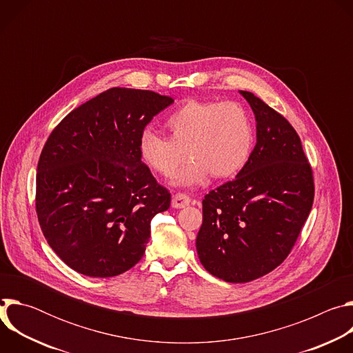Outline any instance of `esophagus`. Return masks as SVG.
I'll list each match as a JSON object with an SVG mask.
<instances>
[{
	"instance_id": "esophagus-1",
	"label": "esophagus",
	"mask_w": 353,
	"mask_h": 353,
	"mask_svg": "<svg viewBox=\"0 0 353 353\" xmlns=\"http://www.w3.org/2000/svg\"><path fill=\"white\" fill-rule=\"evenodd\" d=\"M190 203H191V198L188 195H185V194H181V192L174 194L173 198H172V207L177 208V210L190 205Z\"/></svg>"
}]
</instances>
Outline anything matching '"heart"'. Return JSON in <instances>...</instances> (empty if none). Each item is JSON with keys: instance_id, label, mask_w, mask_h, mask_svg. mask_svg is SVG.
<instances>
[{"instance_id": "1", "label": "heart", "mask_w": 353, "mask_h": 353, "mask_svg": "<svg viewBox=\"0 0 353 353\" xmlns=\"http://www.w3.org/2000/svg\"><path fill=\"white\" fill-rule=\"evenodd\" d=\"M165 125L170 139L145 128L138 150L150 169L169 176L184 159L185 149L190 161L172 177L179 187L203 183L210 173L216 179L239 173L253 148V124L236 102L188 100L166 117Z\"/></svg>"}]
</instances>
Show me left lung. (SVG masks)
<instances>
[{"instance_id":"8db88e82","label":"left lung","mask_w":353,"mask_h":353,"mask_svg":"<svg viewBox=\"0 0 353 353\" xmlns=\"http://www.w3.org/2000/svg\"><path fill=\"white\" fill-rule=\"evenodd\" d=\"M239 93L254 113L257 142L236 179L205 195L195 241L203 267L232 283L254 281L283 263L314 198L294 128L254 93Z\"/></svg>"}]
</instances>
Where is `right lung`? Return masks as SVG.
<instances>
[{"mask_svg": "<svg viewBox=\"0 0 353 353\" xmlns=\"http://www.w3.org/2000/svg\"><path fill=\"white\" fill-rule=\"evenodd\" d=\"M174 100L112 88L72 110L39 159L36 212L54 253L74 271L110 278L143 256L150 222L170 192L141 161V131Z\"/></svg>", "mask_w": 353, "mask_h": 353, "instance_id": "add662e5", "label": "right lung"}]
</instances>
